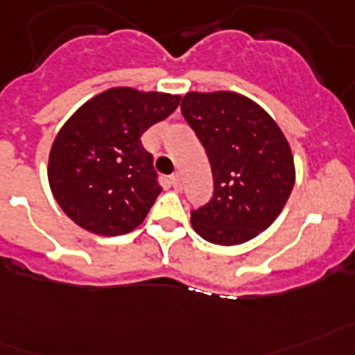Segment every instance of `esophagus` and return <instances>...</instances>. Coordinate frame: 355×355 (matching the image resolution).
Here are the masks:
<instances>
[{
	"label": "esophagus",
	"mask_w": 355,
	"mask_h": 355,
	"mask_svg": "<svg viewBox=\"0 0 355 355\" xmlns=\"http://www.w3.org/2000/svg\"><path fill=\"white\" fill-rule=\"evenodd\" d=\"M171 184H172V187H174L175 190L180 189V187H181V178H180V174H172V175H171Z\"/></svg>",
	"instance_id": "1"
}]
</instances>
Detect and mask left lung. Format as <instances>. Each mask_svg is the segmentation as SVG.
<instances>
[{"label":"left lung","mask_w":355,"mask_h":355,"mask_svg":"<svg viewBox=\"0 0 355 355\" xmlns=\"http://www.w3.org/2000/svg\"><path fill=\"white\" fill-rule=\"evenodd\" d=\"M181 112L209 156L214 196L190 223L214 245H241L270 227L294 189L285 134L257 103L237 92H187Z\"/></svg>","instance_id":"1"}]
</instances>
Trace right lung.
<instances>
[{
    "label": "right lung",
    "instance_id": "1",
    "mask_svg": "<svg viewBox=\"0 0 355 355\" xmlns=\"http://www.w3.org/2000/svg\"><path fill=\"white\" fill-rule=\"evenodd\" d=\"M180 101L178 94L116 87L81 105L61 127L46 172L55 201L78 227L123 236L143 223L161 187L139 137Z\"/></svg>",
    "mask_w": 355,
    "mask_h": 355
}]
</instances>
